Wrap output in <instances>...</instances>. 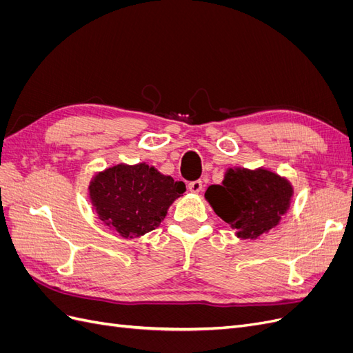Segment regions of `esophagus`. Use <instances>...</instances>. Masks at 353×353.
<instances>
[{"mask_svg":"<svg viewBox=\"0 0 353 353\" xmlns=\"http://www.w3.org/2000/svg\"><path fill=\"white\" fill-rule=\"evenodd\" d=\"M188 190L191 191V193H200V191L203 190V183L200 179H197V181H193V183H190L188 184Z\"/></svg>","mask_w":353,"mask_h":353,"instance_id":"obj_1","label":"esophagus"}]
</instances>
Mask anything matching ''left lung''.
Segmentation results:
<instances>
[{"label":"left lung","mask_w":353,"mask_h":353,"mask_svg":"<svg viewBox=\"0 0 353 353\" xmlns=\"http://www.w3.org/2000/svg\"><path fill=\"white\" fill-rule=\"evenodd\" d=\"M294 190L285 176L266 168H228L222 184L209 185L206 200L241 240H256L279 225Z\"/></svg>","instance_id":"left-lung-1"}]
</instances>
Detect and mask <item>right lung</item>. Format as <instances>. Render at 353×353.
Listing matches in <instances>:
<instances>
[{
    "label": "right lung",
    "instance_id": "obj_1",
    "mask_svg": "<svg viewBox=\"0 0 353 353\" xmlns=\"http://www.w3.org/2000/svg\"><path fill=\"white\" fill-rule=\"evenodd\" d=\"M90 201L105 227L123 239L156 230L185 184L163 175L145 162L117 163L95 174L88 185Z\"/></svg>",
    "mask_w": 353,
    "mask_h": 353
}]
</instances>
